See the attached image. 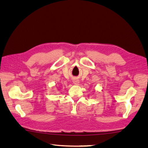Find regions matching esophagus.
<instances>
[{
    "label": "esophagus",
    "mask_w": 148,
    "mask_h": 148,
    "mask_svg": "<svg viewBox=\"0 0 148 148\" xmlns=\"http://www.w3.org/2000/svg\"><path fill=\"white\" fill-rule=\"evenodd\" d=\"M74 83H75V84H76V85H77V84H78V83H79V82H78V81H76V82H74Z\"/></svg>",
    "instance_id": "34e87169"
}]
</instances>
